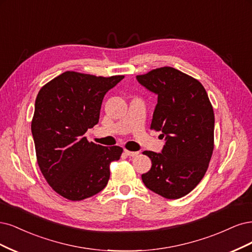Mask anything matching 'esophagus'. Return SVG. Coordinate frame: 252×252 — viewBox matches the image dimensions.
<instances>
[{"instance_id":"obj_1","label":"esophagus","mask_w":252,"mask_h":252,"mask_svg":"<svg viewBox=\"0 0 252 252\" xmlns=\"http://www.w3.org/2000/svg\"><path fill=\"white\" fill-rule=\"evenodd\" d=\"M124 152H125L126 155L128 156V157H135V156L138 155V154H139L138 152H131V151H127V150H125Z\"/></svg>"}]
</instances>
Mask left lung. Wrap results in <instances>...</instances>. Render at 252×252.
Listing matches in <instances>:
<instances>
[{
	"label": "left lung",
	"instance_id": "8db88e82",
	"mask_svg": "<svg viewBox=\"0 0 252 252\" xmlns=\"http://www.w3.org/2000/svg\"><path fill=\"white\" fill-rule=\"evenodd\" d=\"M136 79L158 96L151 128L165 138L161 153L143 152L152 167L142 181L162 197L179 199L199 184L212 158L213 105L199 80L175 68L152 70Z\"/></svg>",
	"mask_w": 252,
	"mask_h": 252
}]
</instances>
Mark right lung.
Masks as SVG:
<instances>
[{
    "instance_id": "obj_1",
    "label": "right lung",
    "mask_w": 252,
    "mask_h": 252,
    "mask_svg": "<svg viewBox=\"0 0 252 252\" xmlns=\"http://www.w3.org/2000/svg\"><path fill=\"white\" fill-rule=\"evenodd\" d=\"M123 78L67 71L39 90L31 123L37 163L62 197L80 201L107 186L110 163L123 149L89 142L85 133L98 124L105 93Z\"/></svg>"
}]
</instances>
